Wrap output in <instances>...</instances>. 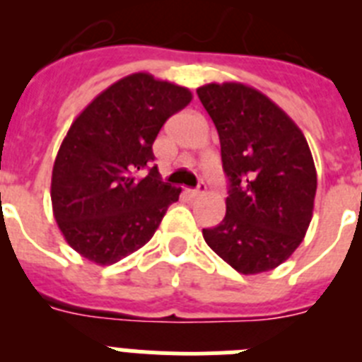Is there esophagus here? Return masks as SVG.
<instances>
[{
	"label": "esophagus",
	"mask_w": 362,
	"mask_h": 362,
	"mask_svg": "<svg viewBox=\"0 0 362 362\" xmlns=\"http://www.w3.org/2000/svg\"><path fill=\"white\" fill-rule=\"evenodd\" d=\"M188 192H190L192 197H199V196H203L204 192H206V185L199 183L197 185V188H194V190H188Z\"/></svg>",
	"instance_id": "esophagus-1"
}]
</instances>
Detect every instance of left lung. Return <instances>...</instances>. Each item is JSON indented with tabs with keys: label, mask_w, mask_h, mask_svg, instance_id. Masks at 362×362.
I'll use <instances>...</instances> for the list:
<instances>
[{
	"label": "left lung",
	"mask_w": 362,
	"mask_h": 362,
	"mask_svg": "<svg viewBox=\"0 0 362 362\" xmlns=\"http://www.w3.org/2000/svg\"><path fill=\"white\" fill-rule=\"evenodd\" d=\"M216 124L228 177L226 216L203 228L206 245L239 274L274 270L296 252L313 214L317 172L300 129L243 83L197 88Z\"/></svg>",
	"instance_id": "1"
}]
</instances>
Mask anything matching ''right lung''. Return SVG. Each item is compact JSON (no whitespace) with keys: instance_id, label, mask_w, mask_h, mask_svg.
<instances>
[{"instance_id":"add662e5","label":"right lung","mask_w":362,"mask_h":362,"mask_svg":"<svg viewBox=\"0 0 362 362\" xmlns=\"http://www.w3.org/2000/svg\"><path fill=\"white\" fill-rule=\"evenodd\" d=\"M192 92L146 72L130 74L94 98L70 124L52 168L54 217L74 250L114 264L152 239L181 188L163 183L152 145Z\"/></svg>"}]
</instances>
